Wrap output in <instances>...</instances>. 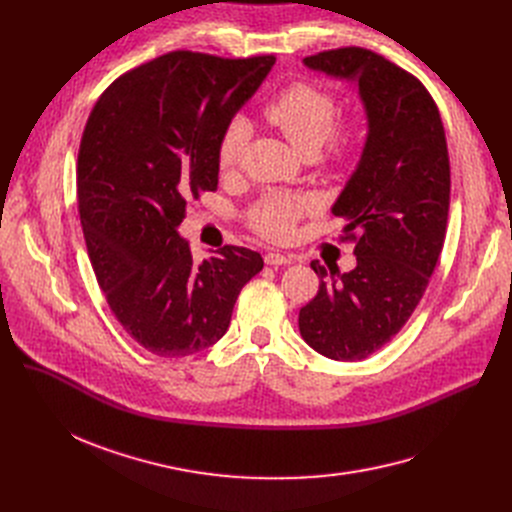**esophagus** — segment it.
Wrapping results in <instances>:
<instances>
[{
  "mask_svg": "<svg viewBox=\"0 0 512 512\" xmlns=\"http://www.w3.org/2000/svg\"><path fill=\"white\" fill-rule=\"evenodd\" d=\"M263 259H265L267 265H286V263H292V261H294L290 255H282V253H278V251L265 253Z\"/></svg>",
  "mask_w": 512,
  "mask_h": 512,
  "instance_id": "esophagus-1",
  "label": "esophagus"
}]
</instances>
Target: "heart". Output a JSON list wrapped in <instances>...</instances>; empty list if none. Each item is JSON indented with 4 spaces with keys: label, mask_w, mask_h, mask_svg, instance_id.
<instances>
[{
    "label": "heart",
    "mask_w": 512,
    "mask_h": 512,
    "mask_svg": "<svg viewBox=\"0 0 512 512\" xmlns=\"http://www.w3.org/2000/svg\"><path fill=\"white\" fill-rule=\"evenodd\" d=\"M265 116L276 124L292 147L305 153H317L324 143L330 145V155L342 159L355 145V132L351 128H334L338 116V103L334 95L311 83H294L284 89L265 107ZM251 122L245 116H236L228 122L218 145V168L230 174L238 168L242 155L251 139ZM315 207L311 197L305 195H270L261 199L251 211V222L267 238H288L294 222L303 213Z\"/></svg>",
    "instance_id": "heart-1"
}]
</instances>
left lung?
<instances>
[{"label":"left lung","mask_w":512,"mask_h":512,"mask_svg":"<svg viewBox=\"0 0 512 512\" xmlns=\"http://www.w3.org/2000/svg\"><path fill=\"white\" fill-rule=\"evenodd\" d=\"M303 66L353 85L367 134L332 213L359 230L357 265L311 261L317 297L299 313L305 342L334 361H361L390 342L419 305L442 253L450 161L434 99L415 76L363 47L305 58Z\"/></svg>","instance_id":"obj_1"}]
</instances>
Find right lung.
<instances>
[{
    "label": "right lung",
    "mask_w": 512,
    "mask_h": 512,
    "mask_svg": "<svg viewBox=\"0 0 512 512\" xmlns=\"http://www.w3.org/2000/svg\"><path fill=\"white\" fill-rule=\"evenodd\" d=\"M274 64L172 51L114 80L87 120L76 191L91 265L122 328L157 357L218 342L263 270L245 247L195 263L178 228L186 199L218 188L222 132Z\"/></svg>",
    "instance_id": "obj_1"
}]
</instances>
